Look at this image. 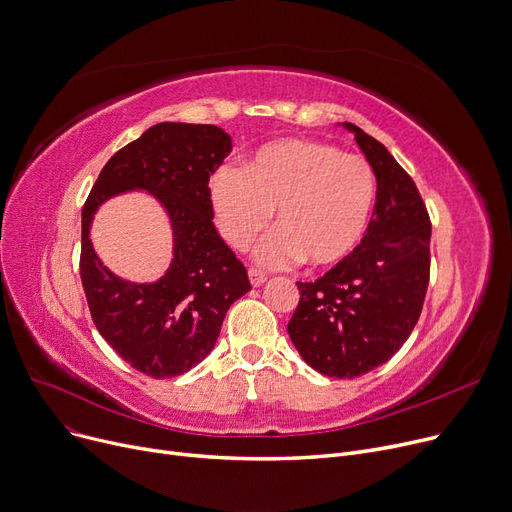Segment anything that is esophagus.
Wrapping results in <instances>:
<instances>
[{
  "mask_svg": "<svg viewBox=\"0 0 512 512\" xmlns=\"http://www.w3.org/2000/svg\"><path fill=\"white\" fill-rule=\"evenodd\" d=\"M249 280H251V284L257 288V286H261V284L267 280V276H265L263 272L255 270V267H251V270H249Z\"/></svg>",
  "mask_w": 512,
  "mask_h": 512,
  "instance_id": "obj_1",
  "label": "esophagus"
}]
</instances>
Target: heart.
I'll list each match as a JSON object with an SVG mask.
<instances>
[{
	"label": "heart",
	"mask_w": 512,
	"mask_h": 512,
	"mask_svg": "<svg viewBox=\"0 0 512 512\" xmlns=\"http://www.w3.org/2000/svg\"><path fill=\"white\" fill-rule=\"evenodd\" d=\"M211 205L230 247L245 251L270 224L276 232L255 251L265 267L303 259L332 267L351 255L365 234L375 199L367 161L305 139H280L259 147L245 168H222L211 178Z\"/></svg>",
	"instance_id": "1"
}]
</instances>
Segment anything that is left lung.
I'll list each match as a JSON object with an SVG mask.
<instances>
[{"instance_id":"8db88e82","label":"left lung","mask_w":512,"mask_h":512,"mask_svg":"<svg viewBox=\"0 0 512 512\" xmlns=\"http://www.w3.org/2000/svg\"><path fill=\"white\" fill-rule=\"evenodd\" d=\"M378 193L361 245L315 282H297L301 301L288 336L321 375L353 380L384 365L411 336L429 280L432 226L411 176L390 151L351 122Z\"/></svg>"}]
</instances>
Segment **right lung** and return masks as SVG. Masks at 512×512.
<instances>
[{"instance_id":"right-lung-1","label":"right lung","mask_w":512,"mask_h":512,"mask_svg":"<svg viewBox=\"0 0 512 512\" xmlns=\"http://www.w3.org/2000/svg\"><path fill=\"white\" fill-rule=\"evenodd\" d=\"M232 151L213 124L159 122L103 166L83 207L80 280L103 340L155 380L199 365L215 346L230 305L251 290L245 265L213 226L209 176ZM143 190L167 211L173 261L153 283L116 277L96 257L90 224L103 203Z\"/></svg>"}]
</instances>
